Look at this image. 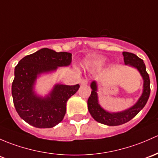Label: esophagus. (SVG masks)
<instances>
[{
    "mask_svg": "<svg viewBox=\"0 0 158 158\" xmlns=\"http://www.w3.org/2000/svg\"><path fill=\"white\" fill-rule=\"evenodd\" d=\"M88 82H89V80H88L87 79H82V82H81V85H87Z\"/></svg>",
    "mask_w": 158,
    "mask_h": 158,
    "instance_id": "obj_1",
    "label": "esophagus"
}]
</instances>
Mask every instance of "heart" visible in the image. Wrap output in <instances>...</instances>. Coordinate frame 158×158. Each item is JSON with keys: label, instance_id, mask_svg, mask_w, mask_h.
Here are the masks:
<instances>
[{"label": "heart", "instance_id": "b5f03b06", "mask_svg": "<svg viewBox=\"0 0 158 158\" xmlns=\"http://www.w3.org/2000/svg\"><path fill=\"white\" fill-rule=\"evenodd\" d=\"M104 62H105V60L104 58H98V59L93 61V65L96 67H100L104 64Z\"/></svg>", "mask_w": 158, "mask_h": 158}]
</instances>
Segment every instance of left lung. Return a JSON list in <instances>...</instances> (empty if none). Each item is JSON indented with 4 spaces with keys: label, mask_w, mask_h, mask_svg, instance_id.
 <instances>
[{
    "label": "left lung",
    "mask_w": 158,
    "mask_h": 158,
    "mask_svg": "<svg viewBox=\"0 0 158 158\" xmlns=\"http://www.w3.org/2000/svg\"><path fill=\"white\" fill-rule=\"evenodd\" d=\"M123 55L126 65L136 68L142 76L144 81L143 92L137 102L131 107L121 112L110 113L103 109L99 104L97 93V82L92 81L91 83L92 91L88 100V109L93 118L97 122L104 125L119 126L129 122L139 114L141 110L143 109L150 95V79L148 73L146 72V67L143 60L132 53L124 51L123 52Z\"/></svg>",
    "instance_id": "8db88e82"
}]
</instances>
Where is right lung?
<instances>
[{
	"label": "right lung",
	"instance_id": "right-lung-1",
	"mask_svg": "<svg viewBox=\"0 0 158 158\" xmlns=\"http://www.w3.org/2000/svg\"><path fill=\"white\" fill-rule=\"evenodd\" d=\"M72 62V54L42 48L26 56L16 66L12 84L13 104L19 117L36 128H52L64 119L68 99L79 85L57 84L46 97L37 95L34 85L38 76L55 71Z\"/></svg>",
	"mask_w": 158,
	"mask_h": 158
}]
</instances>
